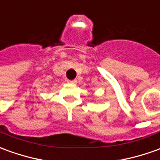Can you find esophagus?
Here are the masks:
<instances>
[{
    "label": "esophagus",
    "mask_w": 160,
    "mask_h": 160,
    "mask_svg": "<svg viewBox=\"0 0 160 160\" xmlns=\"http://www.w3.org/2000/svg\"><path fill=\"white\" fill-rule=\"evenodd\" d=\"M68 82L70 84H75L77 82V80H68Z\"/></svg>",
    "instance_id": "esophagus-1"
}]
</instances>
